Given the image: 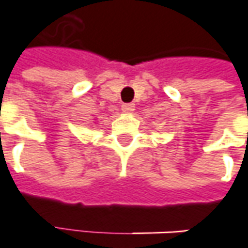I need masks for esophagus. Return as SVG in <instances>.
I'll use <instances>...</instances> for the list:
<instances>
[{"label": "esophagus", "instance_id": "esophagus-1", "mask_svg": "<svg viewBox=\"0 0 248 248\" xmlns=\"http://www.w3.org/2000/svg\"><path fill=\"white\" fill-rule=\"evenodd\" d=\"M134 108H136V106H134L133 103H124V106H122V111L126 112V114H130V112H133Z\"/></svg>", "mask_w": 248, "mask_h": 248}]
</instances>
